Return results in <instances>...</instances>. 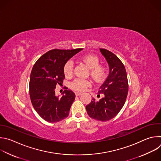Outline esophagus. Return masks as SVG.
<instances>
[{
    "instance_id": "34e87169",
    "label": "esophagus",
    "mask_w": 161,
    "mask_h": 161,
    "mask_svg": "<svg viewBox=\"0 0 161 161\" xmlns=\"http://www.w3.org/2000/svg\"><path fill=\"white\" fill-rule=\"evenodd\" d=\"M75 94L76 96H79V95H81L82 93L80 92H75Z\"/></svg>"
}]
</instances>
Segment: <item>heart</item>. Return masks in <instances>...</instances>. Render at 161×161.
Returning a JSON list of instances; mask_svg holds the SVG:
<instances>
[{
	"instance_id": "1",
	"label": "heart",
	"mask_w": 161,
	"mask_h": 161,
	"mask_svg": "<svg viewBox=\"0 0 161 161\" xmlns=\"http://www.w3.org/2000/svg\"><path fill=\"white\" fill-rule=\"evenodd\" d=\"M80 61L90 69V75L97 82L103 81L107 75V68L100 64L99 58L93 54H86L82 56ZM64 73L66 76L69 77L73 73V63L68 61L64 66ZM91 81L80 78L75 79L71 84V87L76 91H84L91 85Z\"/></svg>"
}]
</instances>
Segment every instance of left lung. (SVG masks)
I'll return each instance as SVG.
<instances>
[{
  "instance_id": "1",
  "label": "left lung",
  "mask_w": 161,
  "mask_h": 161,
  "mask_svg": "<svg viewBox=\"0 0 161 161\" xmlns=\"http://www.w3.org/2000/svg\"><path fill=\"white\" fill-rule=\"evenodd\" d=\"M109 66V74L100 86L98 93L103 97L97 101L92 98L86 106L88 116L100 121H108L114 118L121 110L125 103L128 81L126 69L121 60L111 51L100 48Z\"/></svg>"
}]
</instances>
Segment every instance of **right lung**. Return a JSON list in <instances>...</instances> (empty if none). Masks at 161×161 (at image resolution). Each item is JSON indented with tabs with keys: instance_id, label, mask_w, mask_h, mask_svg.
I'll return each instance as SVG.
<instances>
[{
	"instance_id": "right-lung-1",
	"label": "right lung",
	"mask_w": 161,
	"mask_h": 161,
	"mask_svg": "<svg viewBox=\"0 0 161 161\" xmlns=\"http://www.w3.org/2000/svg\"><path fill=\"white\" fill-rule=\"evenodd\" d=\"M82 49L50 50L36 61L32 68L29 84L31 102L38 115L48 123L61 121L69 114L75 93L66 88L64 95L59 98L55 88L65 78V64Z\"/></svg>"
}]
</instances>
